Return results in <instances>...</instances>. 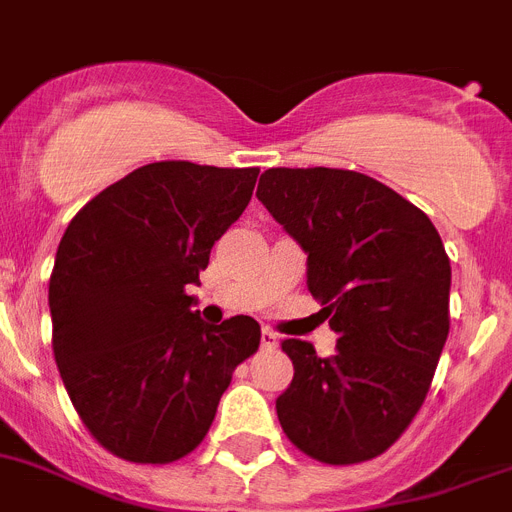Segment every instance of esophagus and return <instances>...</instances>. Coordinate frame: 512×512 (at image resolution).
Segmentation results:
<instances>
[{"label":"esophagus","mask_w":512,"mask_h":512,"mask_svg":"<svg viewBox=\"0 0 512 512\" xmlns=\"http://www.w3.org/2000/svg\"><path fill=\"white\" fill-rule=\"evenodd\" d=\"M279 344V339H277V334H274L272 329H264L261 331V347L264 349H274Z\"/></svg>","instance_id":"esophagus-1"}]
</instances>
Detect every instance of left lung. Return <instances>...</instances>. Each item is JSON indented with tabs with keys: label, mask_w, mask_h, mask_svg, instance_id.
<instances>
[{
	"label": "left lung",
	"mask_w": 512,
	"mask_h": 512,
	"mask_svg": "<svg viewBox=\"0 0 512 512\" xmlns=\"http://www.w3.org/2000/svg\"><path fill=\"white\" fill-rule=\"evenodd\" d=\"M259 202L308 253V290L339 334L334 357L285 339L295 378L279 425L321 464L381 456L425 404L451 329V261L425 212L342 168H269Z\"/></svg>",
	"instance_id": "left-lung-1"
}]
</instances>
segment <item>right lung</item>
Wrapping results in <instances>:
<instances>
[{
    "instance_id": "right-lung-1",
    "label": "right lung",
    "mask_w": 512,
    "mask_h": 512,
    "mask_svg": "<svg viewBox=\"0 0 512 512\" xmlns=\"http://www.w3.org/2000/svg\"><path fill=\"white\" fill-rule=\"evenodd\" d=\"M259 168L150 163L69 222L48 282L51 347L82 425L131 464H173L212 427L261 326L191 310L214 240L248 207Z\"/></svg>"
}]
</instances>
